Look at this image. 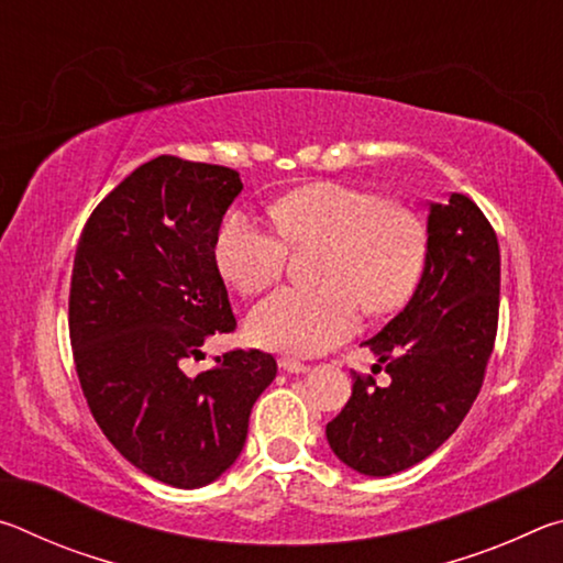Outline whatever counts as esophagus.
Listing matches in <instances>:
<instances>
[{
  "instance_id": "esophagus-1",
  "label": "esophagus",
  "mask_w": 563,
  "mask_h": 563,
  "mask_svg": "<svg viewBox=\"0 0 563 563\" xmlns=\"http://www.w3.org/2000/svg\"><path fill=\"white\" fill-rule=\"evenodd\" d=\"M280 367L285 373H292V375H300V373H308V365L295 357H280Z\"/></svg>"
}]
</instances>
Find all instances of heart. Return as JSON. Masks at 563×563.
I'll return each mask as SVG.
<instances>
[{
  "instance_id": "heart-1",
  "label": "heart",
  "mask_w": 563,
  "mask_h": 563,
  "mask_svg": "<svg viewBox=\"0 0 563 563\" xmlns=\"http://www.w3.org/2000/svg\"><path fill=\"white\" fill-rule=\"evenodd\" d=\"M277 228L253 213L225 218L216 238V265L235 290L261 292L285 271L291 245H325L322 288H280L247 318L255 345L298 355L338 345L360 325L362 305L387 312L417 288L427 238L417 216L385 196L345 184H312L273 208Z\"/></svg>"
}]
</instances>
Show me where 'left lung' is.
I'll list each match as a JSON object with an SVG mask.
<instances>
[{
    "label": "left lung",
    "mask_w": 563,
    "mask_h": 563,
    "mask_svg": "<svg viewBox=\"0 0 563 563\" xmlns=\"http://www.w3.org/2000/svg\"><path fill=\"white\" fill-rule=\"evenodd\" d=\"M497 322L499 243L492 223L462 194L430 203L417 290L365 342L393 383L352 377V397L325 427L338 460L360 474L389 476L450 440L479 395Z\"/></svg>",
    "instance_id": "8db88e82"
}]
</instances>
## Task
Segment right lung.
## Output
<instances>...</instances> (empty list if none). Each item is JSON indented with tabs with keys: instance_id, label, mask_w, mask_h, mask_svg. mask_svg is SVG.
<instances>
[{
	"instance_id": "1",
	"label": "right lung",
	"mask_w": 563,
	"mask_h": 563,
	"mask_svg": "<svg viewBox=\"0 0 563 563\" xmlns=\"http://www.w3.org/2000/svg\"><path fill=\"white\" fill-rule=\"evenodd\" d=\"M238 170L158 156L93 208L74 255L69 338L93 419L126 460L178 489L218 479L247 437V417L278 365L231 350L188 377L216 332L235 330L216 265Z\"/></svg>"
}]
</instances>
